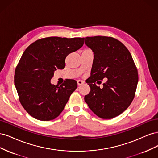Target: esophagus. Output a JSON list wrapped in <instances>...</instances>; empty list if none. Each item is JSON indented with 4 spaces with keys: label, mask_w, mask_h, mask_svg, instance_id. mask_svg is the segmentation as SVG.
Segmentation results:
<instances>
[{
    "label": "esophagus",
    "mask_w": 158,
    "mask_h": 158,
    "mask_svg": "<svg viewBox=\"0 0 158 158\" xmlns=\"http://www.w3.org/2000/svg\"><path fill=\"white\" fill-rule=\"evenodd\" d=\"M84 83V82H83V81H82V80H78V81H77L78 85H82Z\"/></svg>",
    "instance_id": "obj_1"
}]
</instances>
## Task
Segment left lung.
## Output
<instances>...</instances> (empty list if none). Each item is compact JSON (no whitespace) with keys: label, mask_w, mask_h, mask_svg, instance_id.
I'll return each mask as SVG.
<instances>
[{"label":"left lung","mask_w":158,"mask_h":158,"mask_svg":"<svg viewBox=\"0 0 158 158\" xmlns=\"http://www.w3.org/2000/svg\"><path fill=\"white\" fill-rule=\"evenodd\" d=\"M85 44L92 49L94 58L87 82L90 92L84 100L98 117L113 118L125 111L135 96L138 81L136 65L127 47L113 37H87ZM104 77L108 81L101 89L95 82Z\"/></svg>","instance_id":"1"}]
</instances>
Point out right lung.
Here are the masks:
<instances>
[{"label": "right lung", "instance_id": "right-lung-1", "mask_svg": "<svg viewBox=\"0 0 158 158\" xmlns=\"http://www.w3.org/2000/svg\"><path fill=\"white\" fill-rule=\"evenodd\" d=\"M84 43V37H49L32 43L23 52L15 69L14 84L20 103L31 117L48 121L63 111L77 82L68 79L57 86L50 80L56 69L64 68L67 55Z\"/></svg>", "mask_w": 158, "mask_h": 158}]
</instances>
